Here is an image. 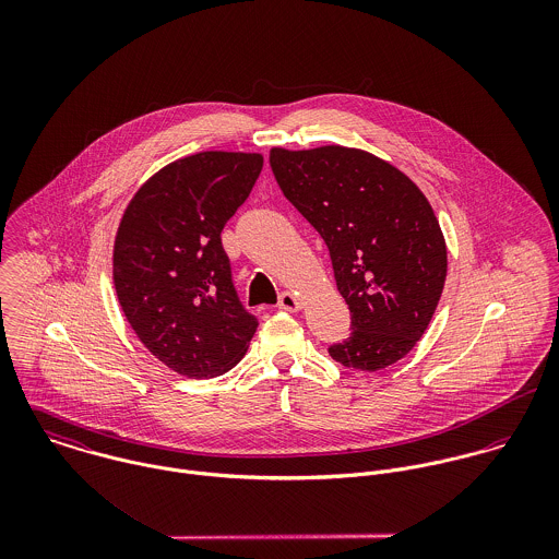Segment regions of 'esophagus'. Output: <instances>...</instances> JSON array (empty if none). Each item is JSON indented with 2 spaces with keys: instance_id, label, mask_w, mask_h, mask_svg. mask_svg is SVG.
I'll return each mask as SVG.
<instances>
[{
  "instance_id": "obj_1",
  "label": "esophagus",
  "mask_w": 559,
  "mask_h": 559,
  "mask_svg": "<svg viewBox=\"0 0 559 559\" xmlns=\"http://www.w3.org/2000/svg\"><path fill=\"white\" fill-rule=\"evenodd\" d=\"M277 308L286 310V312H299L301 310V301L293 293H284V295H280Z\"/></svg>"
}]
</instances>
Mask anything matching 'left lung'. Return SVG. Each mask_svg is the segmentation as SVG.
I'll use <instances>...</instances> for the list:
<instances>
[{"instance_id": "1", "label": "left lung", "mask_w": 559, "mask_h": 559, "mask_svg": "<svg viewBox=\"0 0 559 559\" xmlns=\"http://www.w3.org/2000/svg\"><path fill=\"white\" fill-rule=\"evenodd\" d=\"M290 204L329 247L353 333L329 355L377 372L402 359L428 329L448 275V247L421 189L390 160L348 146L271 148Z\"/></svg>"}]
</instances>
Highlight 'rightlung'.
I'll use <instances>...</instances> for the list:
<instances>
[{
  "mask_svg": "<svg viewBox=\"0 0 559 559\" xmlns=\"http://www.w3.org/2000/svg\"><path fill=\"white\" fill-rule=\"evenodd\" d=\"M260 153L171 160L131 198L114 240V288L140 342L180 377L233 370L258 329L237 299L222 230L262 169Z\"/></svg>",
  "mask_w": 559,
  "mask_h": 559,
  "instance_id": "obj_1",
  "label": "right lung"
}]
</instances>
